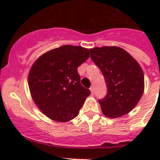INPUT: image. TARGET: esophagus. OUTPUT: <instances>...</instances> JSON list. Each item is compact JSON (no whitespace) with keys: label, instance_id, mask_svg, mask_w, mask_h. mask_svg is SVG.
<instances>
[{"label":"esophagus","instance_id":"1","mask_svg":"<svg viewBox=\"0 0 160 160\" xmlns=\"http://www.w3.org/2000/svg\"><path fill=\"white\" fill-rule=\"evenodd\" d=\"M90 92H91L92 94H93V93H94V88H93V87H91V88H90Z\"/></svg>","mask_w":160,"mask_h":160}]
</instances>
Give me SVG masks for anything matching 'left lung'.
Returning <instances> with one entry per match:
<instances>
[{"label": "left lung", "instance_id": "8db88e82", "mask_svg": "<svg viewBox=\"0 0 160 160\" xmlns=\"http://www.w3.org/2000/svg\"><path fill=\"white\" fill-rule=\"evenodd\" d=\"M90 58L102 72L107 95L98 101L103 114L114 118L128 114L144 92V74L128 52L117 46L90 49Z\"/></svg>", "mask_w": 160, "mask_h": 160}]
</instances>
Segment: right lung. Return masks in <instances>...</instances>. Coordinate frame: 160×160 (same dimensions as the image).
<instances>
[{
  "mask_svg": "<svg viewBox=\"0 0 160 160\" xmlns=\"http://www.w3.org/2000/svg\"><path fill=\"white\" fill-rule=\"evenodd\" d=\"M89 56L86 48L66 45L43 54L31 67V95L50 119L64 122L78 115L90 91L81 85L77 68Z\"/></svg>",
  "mask_w": 160,
  "mask_h": 160,
  "instance_id": "add662e5",
  "label": "right lung"
}]
</instances>
